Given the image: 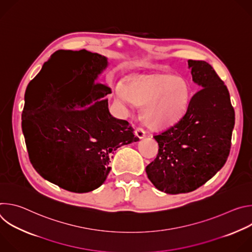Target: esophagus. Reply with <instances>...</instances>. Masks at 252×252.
<instances>
[{
    "mask_svg": "<svg viewBox=\"0 0 252 252\" xmlns=\"http://www.w3.org/2000/svg\"><path fill=\"white\" fill-rule=\"evenodd\" d=\"M134 134H135V136H137L138 138H143V137L146 136V131L143 130L141 127H137V128L135 129Z\"/></svg>",
    "mask_w": 252,
    "mask_h": 252,
    "instance_id": "1",
    "label": "esophagus"
}]
</instances>
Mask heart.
<instances>
[{"instance_id": "obj_1", "label": "heart", "mask_w": 252, "mask_h": 252, "mask_svg": "<svg viewBox=\"0 0 252 252\" xmlns=\"http://www.w3.org/2000/svg\"><path fill=\"white\" fill-rule=\"evenodd\" d=\"M121 104L142 106V117L151 127L170 126L187 112L190 99L189 82L171 74L131 75L125 87L116 89Z\"/></svg>"}]
</instances>
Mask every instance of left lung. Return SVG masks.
I'll list each match as a JSON object with an SVG mask.
<instances>
[{
	"label": "left lung",
	"mask_w": 252,
	"mask_h": 252,
	"mask_svg": "<svg viewBox=\"0 0 252 252\" xmlns=\"http://www.w3.org/2000/svg\"><path fill=\"white\" fill-rule=\"evenodd\" d=\"M189 67L201 90L181 120L154 136L158 154L146 168L153 185L169 194L195 190L224 165L235 123L228 90L213 67L192 60Z\"/></svg>",
	"instance_id": "1"
}]
</instances>
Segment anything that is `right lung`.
Wrapping results in <instances>:
<instances>
[{"label":"right lung","mask_w":252,"mask_h":252,"mask_svg":"<svg viewBox=\"0 0 252 252\" xmlns=\"http://www.w3.org/2000/svg\"><path fill=\"white\" fill-rule=\"evenodd\" d=\"M107 64L96 53L60 50L27 88L39 95V104L23 112L30 161L42 177L71 192L99 188L114 152L138 140L126 121L111 115L104 98L111 89L96 83Z\"/></svg>","instance_id":"1"}]
</instances>
